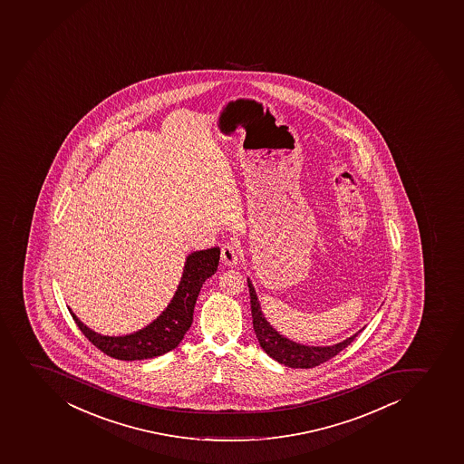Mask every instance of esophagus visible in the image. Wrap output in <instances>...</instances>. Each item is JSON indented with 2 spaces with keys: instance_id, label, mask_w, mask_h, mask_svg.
I'll return each mask as SVG.
<instances>
[{
  "instance_id": "obj_1",
  "label": "esophagus",
  "mask_w": 464,
  "mask_h": 464,
  "mask_svg": "<svg viewBox=\"0 0 464 464\" xmlns=\"http://www.w3.org/2000/svg\"><path fill=\"white\" fill-rule=\"evenodd\" d=\"M220 260L224 263L225 266L235 268L237 262H239V249L236 248V245L227 244L220 249Z\"/></svg>"
}]
</instances>
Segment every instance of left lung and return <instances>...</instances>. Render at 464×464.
Wrapping results in <instances>:
<instances>
[{
	"label": "left lung",
	"instance_id": "obj_1",
	"mask_svg": "<svg viewBox=\"0 0 464 464\" xmlns=\"http://www.w3.org/2000/svg\"><path fill=\"white\" fill-rule=\"evenodd\" d=\"M249 287V298H251V314H253V325L256 336H257L258 344L265 350V353L274 361L291 368H312L320 365V363L329 361L341 350H344L347 345L353 343L354 338L358 336L362 329L352 334L347 340L341 341L338 344L325 345V347H315V345H304L295 341L287 340L280 332L274 329L265 315H263L262 306L258 301L257 294L254 289L251 280H246Z\"/></svg>",
	"mask_w": 464,
	"mask_h": 464
}]
</instances>
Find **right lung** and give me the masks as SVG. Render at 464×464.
<instances>
[{
  "label": "right lung",
  "instance_id": "1",
  "mask_svg": "<svg viewBox=\"0 0 464 464\" xmlns=\"http://www.w3.org/2000/svg\"><path fill=\"white\" fill-rule=\"evenodd\" d=\"M219 257L220 249L218 246L188 254L182 269L181 280L168 307L150 324L134 334L121 336L97 334L86 327L70 307L68 311L82 334L111 358L120 361L157 358L178 347L187 330L190 329L198 295L207 278L218 271Z\"/></svg>",
  "mask_w": 464,
  "mask_h": 464
}]
</instances>
